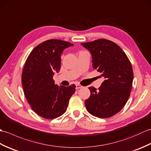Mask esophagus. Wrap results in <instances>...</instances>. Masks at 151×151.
Instances as JSON below:
<instances>
[{"label": "esophagus", "mask_w": 151, "mask_h": 151, "mask_svg": "<svg viewBox=\"0 0 151 151\" xmlns=\"http://www.w3.org/2000/svg\"><path fill=\"white\" fill-rule=\"evenodd\" d=\"M82 88V86L79 85V84H76V89H80V88Z\"/></svg>", "instance_id": "obj_1"}]
</instances>
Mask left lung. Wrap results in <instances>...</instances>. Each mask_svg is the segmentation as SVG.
<instances>
[{"instance_id":"obj_1","label":"left lung","mask_w":151,"mask_h":151,"mask_svg":"<svg viewBox=\"0 0 151 151\" xmlns=\"http://www.w3.org/2000/svg\"><path fill=\"white\" fill-rule=\"evenodd\" d=\"M92 55L93 67L105 78L85 101L87 110L93 116L108 118L119 112L126 104L132 89L134 73L127 54L114 42L106 39L82 43Z\"/></svg>"}]
</instances>
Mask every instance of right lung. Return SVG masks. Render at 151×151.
Listing matches in <instances>:
<instances>
[{
	"label": "right lung",
	"instance_id": "right-lung-1",
	"mask_svg": "<svg viewBox=\"0 0 151 151\" xmlns=\"http://www.w3.org/2000/svg\"><path fill=\"white\" fill-rule=\"evenodd\" d=\"M73 45L61 40H49L38 45L28 55L22 69L24 93L32 110L41 117L53 119L66 111L75 84L58 86L53 80L61 67L63 49Z\"/></svg>",
	"mask_w": 151,
	"mask_h": 151
}]
</instances>
